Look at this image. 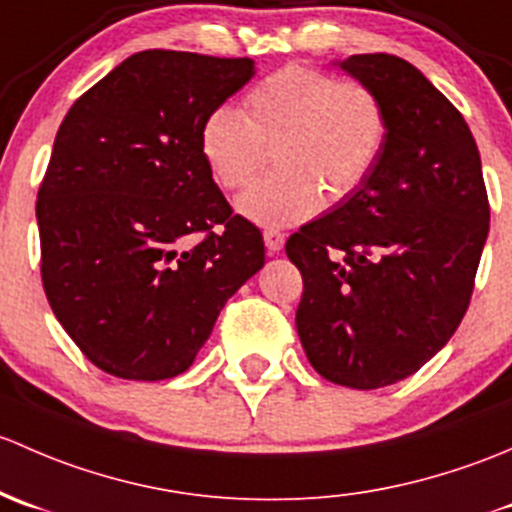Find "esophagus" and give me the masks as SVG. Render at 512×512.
I'll list each match as a JSON object with an SVG mask.
<instances>
[{
	"label": "esophagus",
	"mask_w": 512,
	"mask_h": 512,
	"mask_svg": "<svg viewBox=\"0 0 512 512\" xmlns=\"http://www.w3.org/2000/svg\"><path fill=\"white\" fill-rule=\"evenodd\" d=\"M263 244H266L268 254H278L283 249V244H286V234L278 229H266L263 231Z\"/></svg>",
	"instance_id": "esophagus-1"
}]
</instances>
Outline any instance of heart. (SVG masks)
I'll use <instances>...</instances> for the list:
<instances>
[{
    "label": "heart",
    "instance_id": "b5f03b06",
    "mask_svg": "<svg viewBox=\"0 0 512 512\" xmlns=\"http://www.w3.org/2000/svg\"><path fill=\"white\" fill-rule=\"evenodd\" d=\"M387 133V110L367 83L291 63L258 81L241 113L219 105L204 115L199 152L221 187L244 189L273 147L276 172L236 207L254 224L293 226L313 217L323 199L335 204L360 189Z\"/></svg>",
    "mask_w": 512,
    "mask_h": 512
}]
</instances>
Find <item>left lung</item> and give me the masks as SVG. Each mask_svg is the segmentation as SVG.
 <instances>
[{
    "instance_id": "left-lung-1",
    "label": "left lung",
    "mask_w": 512,
    "mask_h": 512,
    "mask_svg": "<svg viewBox=\"0 0 512 512\" xmlns=\"http://www.w3.org/2000/svg\"><path fill=\"white\" fill-rule=\"evenodd\" d=\"M340 68L382 98L387 142L360 189L300 226L286 254L303 276L295 328L310 365L342 387L379 389L456 333L491 207L466 120L419 68L392 54Z\"/></svg>"
}]
</instances>
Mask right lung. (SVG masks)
<instances>
[{
  "label": "right lung",
  "mask_w": 512,
  "mask_h": 512,
  "mask_svg": "<svg viewBox=\"0 0 512 512\" xmlns=\"http://www.w3.org/2000/svg\"><path fill=\"white\" fill-rule=\"evenodd\" d=\"M251 59L133 54L63 118L39 187L41 281L83 355L120 379L189 370L221 308L263 266L199 152L204 115Z\"/></svg>",
  "instance_id": "obj_1"
}]
</instances>
